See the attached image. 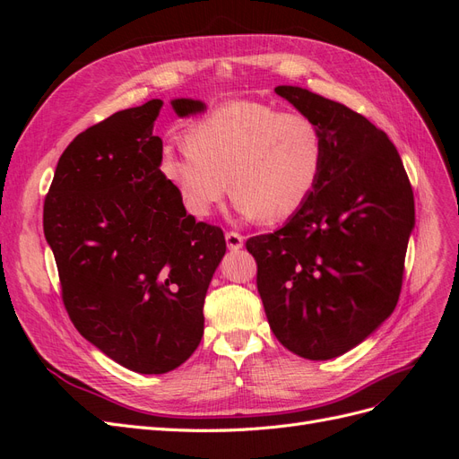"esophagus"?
I'll list each match as a JSON object with an SVG mask.
<instances>
[{
    "label": "esophagus",
    "instance_id": "1",
    "mask_svg": "<svg viewBox=\"0 0 459 459\" xmlns=\"http://www.w3.org/2000/svg\"><path fill=\"white\" fill-rule=\"evenodd\" d=\"M226 243H228L230 251H239V248L245 243V238H243L241 233H238V231H228L226 233Z\"/></svg>",
    "mask_w": 459,
    "mask_h": 459
}]
</instances>
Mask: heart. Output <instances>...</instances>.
<instances>
[{"label":"heart","mask_w":459,"mask_h":459,"mask_svg":"<svg viewBox=\"0 0 459 459\" xmlns=\"http://www.w3.org/2000/svg\"><path fill=\"white\" fill-rule=\"evenodd\" d=\"M324 157V134L307 115L230 101L193 124L186 149L166 147L159 169L191 216H211L231 187L243 218L275 224L314 195Z\"/></svg>","instance_id":"1"}]
</instances>
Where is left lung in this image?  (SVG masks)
<instances>
[{
  "label": "left lung",
  "mask_w": 459,
  "mask_h": 459,
  "mask_svg": "<svg viewBox=\"0 0 459 459\" xmlns=\"http://www.w3.org/2000/svg\"><path fill=\"white\" fill-rule=\"evenodd\" d=\"M275 93L322 130L324 170L308 203L247 251L277 341L300 358L331 359L396 308L413 191L396 147L366 117L297 86Z\"/></svg>",
  "instance_id": "left-lung-1"
}]
</instances>
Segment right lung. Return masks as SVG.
I'll list each match as a JSON object with an SVG mask.
<instances>
[{
    "label": "right lung",
    "mask_w": 459,
    "mask_h": 459,
    "mask_svg": "<svg viewBox=\"0 0 459 459\" xmlns=\"http://www.w3.org/2000/svg\"><path fill=\"white\" fill-rule=\"evenodd\" d=\"M162 101L110 115L61 155L44 203V233L61 297L80 335L117 364L159 375L195 352L203 304L224 231L195 221L160 174L152 126ZM178 117L203 101L174 100Z\"/></svg>",
    "instance_id": "1"
}]
</instances>
